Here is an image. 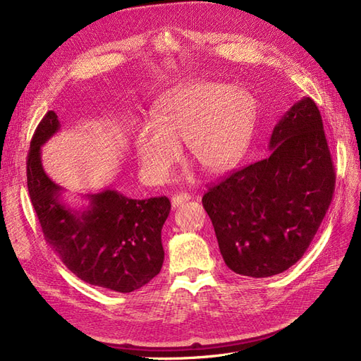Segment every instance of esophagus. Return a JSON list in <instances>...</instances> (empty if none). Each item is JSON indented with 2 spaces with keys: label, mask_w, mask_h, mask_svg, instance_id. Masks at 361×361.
Returning a JSON list of instances; mask_svg holds the SVG:
<instances>
[{
  "label": "esophagus",
  "mask_w": 361,
  "mask_h": 361,
  "mask_svg": "<svg viewBox=\"0 0 361 361\" xmlns=\"http://www.w3.org/2000/svg\"><path fill=\"white\" fill-rule=\"evenodd\" d=\"M191 199V195L188 192H179V194H174L171 197V204L173 207H179L182 203L188 202Z\"/></svg>",
  "instance_id": "obj_1"
}]
</instances>
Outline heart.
<instances>
[{
    "label": "heart",
    "mask_w": 361,
    "mask_h": 361,
    "mask_svg": "<svg viewBox=\"0 0 361 361\" xmlns=\"http://www.w3.org/2000/svg\"><path fill=\"white\" fill-rule=\"evenodd\" d=\"M256 105L239 87L215 81L188 82L157 105L155 120L134 134L141 173L155 183L171 178L187 143L191 158L207 173L231 170L253 133Z\"/></svg>",
    "instance_id": "obj_1"
}]
</instances>
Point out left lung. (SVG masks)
Here are the masks:
<instances>
[{"label": "left lung", "mask_w": 361, "mask_h": 361, "mask_svg": "<svg viewBox=\"0 0 361 361\" xmlns=\"http://www.w3.org/2000/svg\"><path fill=\"white\" fill-rule=\"evenodd\" d=\"M271 155L207 191L209 215L226 265L247 277H271L302 257L329 211L334 169L318 106L310 97L281 116Z\"/></svg>", "instance_id": "left-lung-1"}]
</instances>
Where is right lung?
<instances>
[{
  "mask_svg": "<svg viewBox=\"0 0 361 361\" xmlns=\"http://www.w3.org/2000/svg\"><path fill=\"white\" fill-rule=\"evenodd\" d=\"M60 130L48 111L31 138L27 185L43 236L73 274L93 286L128 293L159 274L161 231L170 214L167 197L135 200L116 190L85 194L81 209L63 200V188L42 166V146Z\"/></svg>",
  "mask_w": 361,
  "mask_h": 361,
  "instance_id": "1",
  "label": "right lung"
}]
</instances>
